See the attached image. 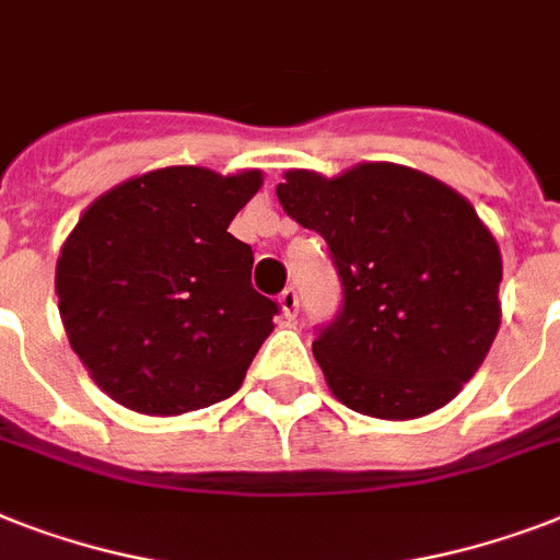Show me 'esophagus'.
<instances>
[{
    "label": "esophagus",
    "mask_w": 560,
    "mask_h": 560,
    "mask_svg": "<svg viewBox=\"0 0 560 560\" xmlns=\"http://www.w3.org/2000/svg\"><path fill=\"white\" fill-rule=\"evenodd\" d=\"M279 305H281V314L288 316V319H293V316L299 314V293H296V290H293V288L281 290Z\"/></svg>",
    "instance_id": "obj_1"
}]
</instances>
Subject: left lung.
<instances>
[{
    "label": "left lung",
    "instance_id": "1",
    "mask_svg": "<svg viewBox=\"0 0 560 560\" xmlns=\"http://www.w3.org/2000/svg\"><path fill=\"white\" fill-rule=\"evenodd\" d=\"M325 237L342 305L314 358L354 412L418 418L456 398L500 328V249L465 197L392 162L340 177L288 171L276 188Z\"/></svg>",
    "mask_w": 560,
    "mask_h": 560
}]
</instances>
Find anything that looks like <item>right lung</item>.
I'll return each instance as SVG.
<instances>
[{
  "label": "right lung",
  "mask_w": 560,
  "mask_h": 560,
  "mask_svg": "<svg viewBox=\"0 0 560 560\" xmlns=\"http://www.w3.org/2000/svg\"><path fill=\"white\" fill-rule=\"evenodd\" d=\"M261 188L174 165L83 211L57 258L69 346L121 407L179 416L237 392L279 305L253 288V246L226 232Z\"/></svg>",
  "instance_id": "right-lung-1"
}]
</instances>
